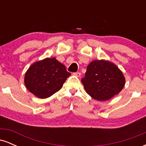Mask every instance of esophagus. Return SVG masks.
<instances>
[{"mask_svg": "<svg viewBox=\"0 0 146 146\" xmlns=\"http://www.w3.org/2000/svg\"><path fill=\"white\" fill-rule=\"evenodd\" d=\"M73 74L74 75H75V76L78 77V78H80V77L81 76V73H80V72H76V73H73Z\"/></svg>", "mask_w": 146, "mask_h": 146, "instance_id": "34e87169", "label": "esophagus"}]
</instances>
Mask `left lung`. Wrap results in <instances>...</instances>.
I'll list each match as a JSON object with an SVG mask.
<instances>
[{"label":"left lung","mask_w":146,"mask_h":146,"mask_svg":"<svg viewBox=\"0 0 146 146\" xmlns=\"http://www.w3.org/2000/svg\"><path fill=\"white\" fill-rule=\"evenodd\" d=\"M86 93L98 101H106L123 88L125 78L115 64L105 60H95L87 66L81 80Z\"/></svg>","instance_id":"1"}]
</instances>
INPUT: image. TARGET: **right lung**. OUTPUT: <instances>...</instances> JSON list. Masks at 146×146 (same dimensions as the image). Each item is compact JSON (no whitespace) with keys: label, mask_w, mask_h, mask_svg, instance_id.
I'll use <instances>...</instances> for the list:
<instances>
[{"label":"right lung","mask_w":146,"mask_h":146,"mask_svg":"<svg viewBox=\"0 0 146 146\" xmlns=\"http://www.w3.org/2000/svg\"><path fill=\"white\" fill-rule=\"evenodd\" d=\"M71 75L64 65L55 58L33 64L25 73L27 88L39 98H47L58 92Z\"/></svg>","instance_id":"add662e5"}]
</instances>
